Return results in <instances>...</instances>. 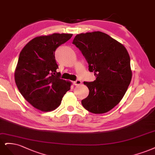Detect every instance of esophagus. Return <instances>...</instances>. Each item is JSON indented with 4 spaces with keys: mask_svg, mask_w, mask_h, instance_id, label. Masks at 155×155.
I'll return each mask as SVG.
<instances>
[{
    "mask_svg": "<svg viewBox=\"0 0 155 155\" xmlns=\"http://www.w3.org/2000/svg\"><path fill=\"white\" fill-rule=\"evenodd\" d=\"M73 82H74V86H78V85H80V84H81L82 83L81 81H80V80H76V81H74Z\"/></svg>",
    "mask_w": 155,
    "mask_h": 155,
    "instance_id": "1",
    "label": "esophagus"
}]
</instances>
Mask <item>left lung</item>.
<instances>
[{
	"mask_svg": "<svg viewBox=\"0 0 155 155\" xmlns=\"http://www.w3.org/2000/svg\"><path fill=\"white\" fill-rule=\"evenodd\" d=\"M73 44L79 49L94 72L96 80L84 82L89 95L82 101L88 111L101 114L110 111L120 102L132 78L130 57L122 44L101 31L81 33Z\"/></svg>",
	"mask_w": 155,
	"mask_h": 155,
	"instance_id": "obj_1",
	"label": "left lung"
}]
</instances>
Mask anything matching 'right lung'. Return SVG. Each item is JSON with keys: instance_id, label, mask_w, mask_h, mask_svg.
Here are the masks:
<instances>
[{"instance_id": "add662e5", "label": "right lung", "mask_w": 155, "mask_h": 155, "mask_svg": "<svg viewBox=\"0 0 155 155\" xmlns=\"http://www.w3.org/2000/svg\"><path fill=\"white\" fill-rule=\"evenodd\" d=\"M72 34L53 33L29 41L20 53L15 81L18 91L32 106L42 111L58 107L71 82L61 78L54 53Z\"/></svg>"}]
</instances>
